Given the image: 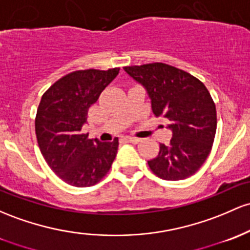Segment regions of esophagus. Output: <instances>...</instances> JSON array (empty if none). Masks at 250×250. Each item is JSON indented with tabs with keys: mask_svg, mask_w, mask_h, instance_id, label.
<instances>
[{
	"mask_svg": "<svg viewBox=\"0 0 250 250\" xmlns=\"http://www.w3.org/2000/svg\"><path fill=\"white\" fill-rule=\"evenodd\" d=\"M125 141L131 142V144H138V142L140 141V139L134 138V136H127V138H125Z\"/></svg>",
	"mask_w": 250,
	"mask_h": 250,
	"instance_id": "obj_1",
	"label": "esophagus"
}]
</instances>
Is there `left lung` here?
I'll return each instance as SVG.
<instances>
[{"instance_id": "8db88e82", "label": "left lung", "mask_w": 250, "mask_h": 250, "mask_svg": "<svg viewBox=\"0 0 250 250\" xmlns=\"http://www.w3.org/2000/svg\"><path fill=\"white\" fill-rule=\"evenodd\" d=\"M147 89L155 117L169 121L168 146L160 144L148 166L159 178L183 180L201 168L209 156L217 128L216 105L205 85L186 71L164 62L125 66Z\"/></svg>"}]
</instances>
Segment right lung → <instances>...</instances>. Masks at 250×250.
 Returning <instances> with one entry per match:
<instances>
[{
    "mask_svg": "<svg viewBox=\"0 0 250 250\" xmlns=\"http://www.w3.org/2000/svg\"><path fill=\"white\" fill-rule=\"evenodd\" d=\"M119 71L120 67L73 71L51 85L41 97L35 116L38 145L49 168L68 185L86 188L101 182L116 156L119 139L91 140L82 127L89 108Z\"/></svg>",
    "mask_w": 250,
    "mask_h": 250,
    "instance_id": "obj_1",
    "label": "right lung"
}]
</instances>
